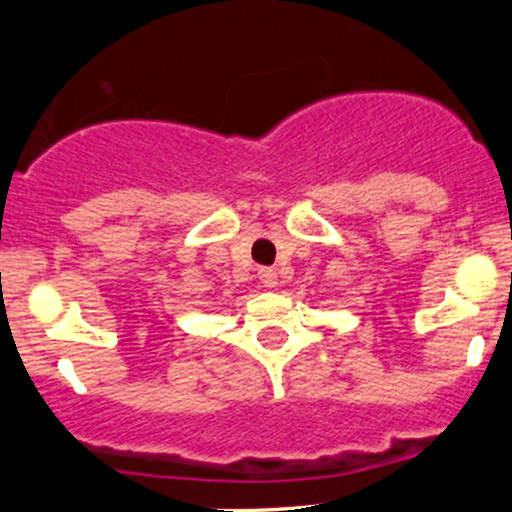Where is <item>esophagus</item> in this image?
I'll return each mask as SVG.
<instances>
[{
  "label": "esophagus",
  "mask_w": 512,
  "mask_h": 512,
  "mask_svg": "<svg viewBox=\"0 0 512 512\" xmlns=\"http://www.w3.org/2000/svg\"><path fill=\"white\" fill-rule=\"evenodd\" d=\"M257 276H260L262 286H267V289H274V286L279 284V274H276V269L272 267H262L260 272H257Z\"/></svg>",
  "instance_id": "obj_1"
}]
</instances>
